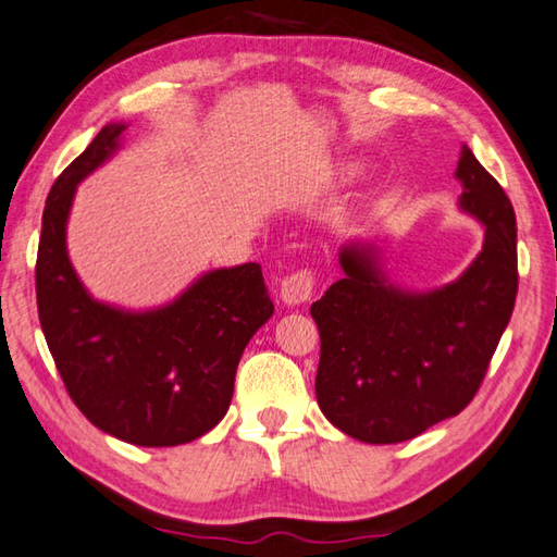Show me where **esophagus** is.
<instances>
[{
    "label": "esophagus",
    "instance_id": "obj_1",
    "mask_svg": "<svg viewBox=\"0 0 557 557\" xmlns=\"http://www.w3.org/2000/svg\"><path fill=\"white\" fill-rule=\"evenodd\" d=\"M314 290V271L300 269L296 274H290L281 281V300L286 306H302L308 302Z\"/></svg>",
    "mask_w": 557,
    "mask_h": 557
}]
</instances>
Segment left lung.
I'll return each instance as SVG.
<instances>
[{"label": "left lung", "mask_w": 557, "mask_h": 557, "mask_svg": "<svg viewBox=\"0 0 557 557\" xmlns=\"http://www.w3.org/2000/svg\"><path fill=\"white\" fill-rule=\"evenodd\" d=\"M460 208L485 225L463 276L432 293L387 283L377 249L346 245L344 278L312 302L314 393L330 422L366 444H400L473 400L517 300V218L505 188L463 145Z\"/></svg>", "instance_id": "8db88e82"}]
</instances>
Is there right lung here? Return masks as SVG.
<instances>
[{
    "instance_id": "right-lung-1",
    "label": "right lung",
    "mask_w": 557,
    "mask_h": 557,
    "mask_svg": "<svg viewBox=\"0 0 557 557\" xmlns=\"http://www.w3.org/2000/svg\"><path fill=\"white\" fill-rule=\"evenodd\" d=\"M123 131L103 125L50 188L36 259L38 318L67 395L94 426L135 446H180L225 417L237 363L274 302L255 261L208 271L148 312L103 306L84 290L65 245L70 206Z\"/></svg>"
}]
</instances>
